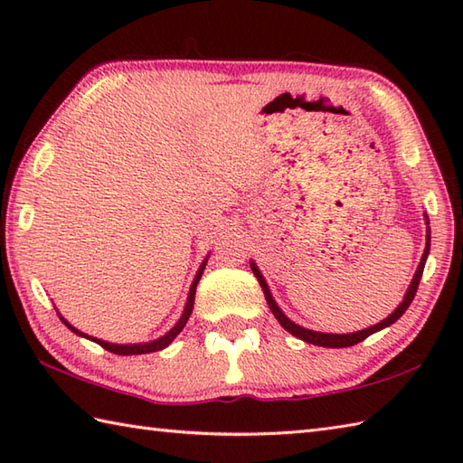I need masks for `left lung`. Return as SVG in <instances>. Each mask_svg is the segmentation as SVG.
<instances>
[{"instance_id": "1", "label": "left lung", "mask_w": 463, "mask_h": 463, "mask_svg": "<svg viewBox=\"0 0 463 463\" xmlns=\"http://www.w3.org/2000/svg\"><path fill=\"white\" fill-rule=\"evenodd\" d=\"M424 216H426V224H430L428 214H424ZM428 254H430V226H428V232H426V250H424V254H421V260H420V264H418V270H416V274H414V279H411L410 288H408V292H406L404 300L400 302V307H398L394 312H392L388 318H383L382 322L373 324V326H370V328L352 332V334L314 332V330L298 326V324H294V322L287 317V314H284V312L279 308V304L274 302L272 294H270V290H269V284L264 282L260 270L257 269V264H254L252 260H250V269H252V272H254V277H257L259 282H260L262 292H264V298H267V302H269V308L272 310L274 317H277V320L280 322V326H282L284 330L290 332L292 336H297V338H300V340H304V342L314 344V346H322V348H346V346H354V344H358V342H362V340H366V338L370 336V334L378 332V330H382V328H386V326H390V324H394V322L402 317V314H404V312L408 310V307L411 304V300H414L416 292H418V284H420L421 274H424V267H426Z\"/></svg>"}]
</instances>
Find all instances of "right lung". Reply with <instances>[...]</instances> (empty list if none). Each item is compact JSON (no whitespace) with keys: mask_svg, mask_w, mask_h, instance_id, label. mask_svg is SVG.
<instances>
[{"mask_svg":"<svg viewBox=\"0 0 463 463\" xmlns=\"http://www.w3.org/2000/svg\"><path fill=\"white\" fill-rule=\"evenodd\" d=\"M206 260H209V259H204V260H203L201 269H199V272H196V277H194V280H193V284H191L189 298H186L184 310H183V317L179 318V322H176L175 326H173L169 332L165 334V336L156 338V340H153V342H145V344H111V342H105V340H99V338H91V336H87V334H83V332H80L77 328H73L71 324H69V322L61 317V314H59V318H61V322L65 324V326H67L69 330H73L75 334H80V336H83V338H87V340H93V342H97V344H99L101 348L109 350V352H113V354H119V356H135V354H149V352L163 350V348L169 346V344L176 338V334H179V332L184 328L186 320H189V317H191V312H193V304H194L196 284H199V280H201V277H203V270H204V267H206Z\"/></svg>","mask_w":463,"mask_h":463,"instance_id":"add662e5","label":"right lung"}]
</instances>
